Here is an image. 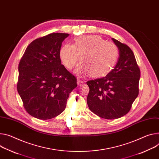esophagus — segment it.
Masks as SVG:
<instances>
[{"label": "esophagus", "instance_id": "esophagus-1", "mask_svg": "<svg viewBox=\"0 0 159 159\" xmlns=\"http://www.w3.org/2000/svg\"><path fill=\"white\" fill-rule=\"evenodd\" d=\"M84 81L81 80V79H77V84L78 85H82V84H84Z\"/></svg>", "mask_w": 159, "mask_h": 159}]
</instances>
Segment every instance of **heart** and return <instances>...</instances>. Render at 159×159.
<instances>
[{"label":"heart","mask_w":159,"mask_h":159,"mask_svg":"<svg viewBox=\"0 0 159 159\" xmlns=\"http://www.w3.org/2000/svg\"><path fill=\"white\" fill-rule=\"evenodd\" d=\"M60 56L67 68H73L80 58L83 64L78 66L77 72L90 73L93 77H99L107 75L116 63L119 49L98 35H82L75 39L74 45L65 44Z\"/></svg>","instance_id":"b5f03b06"}]
</instances>
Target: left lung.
Segmentation results:
<instances>
[{
	"label": "left lung",
	"instance_id": "obj_1",
	"mask_svg": "<svg viewBox=\"0 0 159 159\" xmlns=\"http://www.w3.org/2000/svg\"><path fill=\"white\" fill-rule=\"evenodd\" d=\"M111 40L119 49L116 65L105 77L87 82L89 108L106 119H119L129 111L138 96L140 78V70L132 50L117 40Z\"/></svg>",
	"mask_w": 159,
	"mask_h": 159
}]
</instances>
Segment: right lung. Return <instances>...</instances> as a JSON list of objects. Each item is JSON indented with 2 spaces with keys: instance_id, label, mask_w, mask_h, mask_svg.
Here are the masks:
<instances>
[{
  "instance_id": "1",
  "label": "right lung",
  "mask_w": 159,
  "mask_h": 159,
  "mask_svg": "<svg viewBox=\"0 0 159 159\" xmlns=\"http://www.w3.org/2000/svg\"><path fill=\"white\" fill-rule=\"evenodd\" d=\"M68 34L52 33L27 47L18 66L17 89L25 109L32 117L48 120L65 109L77 79L61 65L60 52Z\"/></svg>"
}]
</instances>
